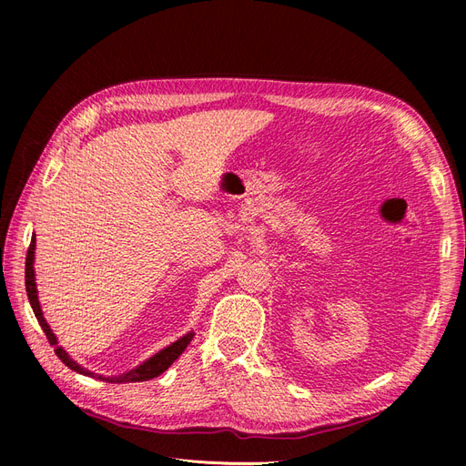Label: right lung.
Masks as SVG:
<instances>
[{"label":"right lung","mask_w":466,"mask_h":466,"mask_svg":"<svg viewBox=\"0 0 466 466\" xmlns=\"http://www.w3.org/2000/svg\"><path fill=\"white\" fill-rule=\"evenodd\" d=\"M35 245H36V241H35V235H33V238H31V245H29V250H26V262H25V286H26V295H29V301H31V307H33L35 317H36V320H38V324H40V329L45 330V334H46V338H48L50 346H54L56 356H58V358L67 365L69 370H74V371H77V373H81V375H89V377L103 379V380H106V383H137V380H149V379H153V377H157V375H161L165 370L171 368V363H173V361L182 354V351L187 350V346L190 344L192 336H194L192 332H188L187 336H182L180 340L173 342L171 346H167L165 350H161V351H159V354H155L153 358H149V360H147V361H144L142 365H137L136 370H132V371H128V373H122V375H118V377H103V375L91 373V371H89V370H86V368H81V365H77L72 358H69V356L66 354V350H64V348H60V346H58V340H56L54 332L50 330V327L46 324L45 317H42L40 303H38V298H36L35 270H33V262H35Z\"/></svg>","instance_id":"1"}]
</instances>
